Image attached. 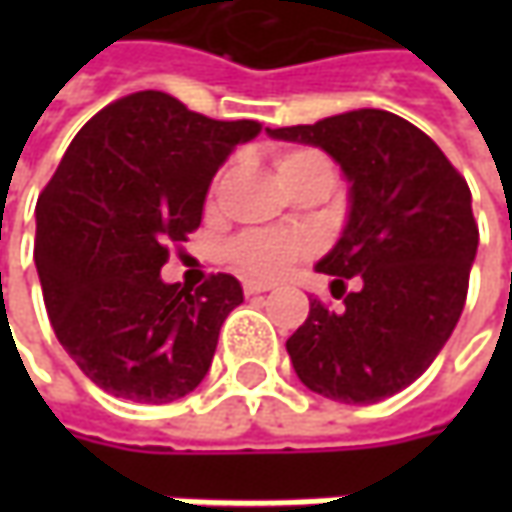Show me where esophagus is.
<instances>
[{"label": "esophagus", "mask_w": 512, "mask_h": 512, "mask_svg": "<svg viewBox=\"0 0 512 512\" xmlns=\"http://www.w3.org/2000/svg\"><path fill=\"white\" fill-rule=\"evenodd\" d=\"M245 293L247 296H256V293H265V290H270V282H256V279H245Z\"/></svg>", "instance_id": "1"}]
</instances>
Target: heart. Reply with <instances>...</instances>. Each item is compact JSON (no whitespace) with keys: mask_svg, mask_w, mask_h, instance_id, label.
Listing matches in <instances>:
<instances>
[{"mask_svg":"<svg viewBox=\"0 0 512 512\" xmlns=\"http://www.w3.org/2000/svg\"><path fill=\"white\" fill-rule=\"evenodd\" d=\"M319 153L313 150H296V153H287L282 159L279 170L293 168L299 162L307 159H316ZM233 259L239 262V267H245L247 273L253 276H279L285 273L287 267L293 265L299 256L307 253V239L302 236H287V233H270V230H256V233H245L242 239H236L230 247Z\"/></svg>","mask_w":512,"mask_h":512,"instance_id":"b5f03b06","label":"heart"}]
</instances>
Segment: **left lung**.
Segmentation results:
<instances>
[{"mask_svg": "<svg viewBox=\"0 0 512 512\" xmlns=\"http://www.w3.org/2000/svg\"><path fill=\"white\" fill-rule=\"evenodd\" d=\"M267 136L322 148L350 185L342 236L316 262L344 307L310 299L287 339L293 370L333 402H382L422 376L462 316L479 247L470 187L427 133L387 110ZM344 278L360 287L347 294Z\"/></svg>", "mask_w": 512, "mask_h": 512, "instance_id": "1", "label": "left lung"}]
</instances>
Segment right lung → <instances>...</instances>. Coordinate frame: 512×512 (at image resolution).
Masks as SVG:
<instances>
[{"instance_id":"1","label":"right lung","mask_w":512,"mask_h":512,"mask_svg":"<svg viewBox=\"0 0 512 512\" xmlns=\"http://www.w3.org/2000/svg\"><path fill=\"white\" fill-rule=\"evenodd\" d=\"M259 122H219L162 90L99 110L36 202V270L59 344L110 396L168 404L210 370L239 279L168 285L170 242L202 222L207 190Z\"/></svg>"}]
</instances>
